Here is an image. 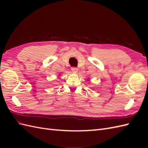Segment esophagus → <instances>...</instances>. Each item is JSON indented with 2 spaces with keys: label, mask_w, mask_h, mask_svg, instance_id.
Masks as SVG:
<instances>
[{
  "label": "esophagus",
  "mask_w": 148,
  "mask_h": 148,
  "mask_svg": "<svg viewBox=\"0 0 148 148\" xmlns=\"http://www.w3.org/2000/svg\"><path fill=\"white\" fill-rule=\"evenodd\" d=\"M71 70L72 72H74V73H77V72H78V69L76 67H72Z\"/></svg>",
  "instance_id": "obj_1"
}]
</instances>
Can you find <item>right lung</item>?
<instances>
[{"label": "right lung", "mask_w": 148, "mask_h": 148, "mask_svg": "<svg viewBox=\"0 0 148 148\" xmlns=\"http://www.w3.org/2000/svg\"><path fill=\"white\" fill-rule=\"evenodd\" d=\"M58 76H60V75H58Z\"/></svg>", "instance_id": "1"}]
</instances>
